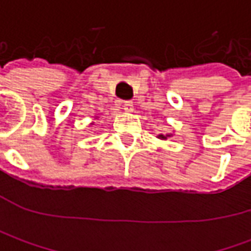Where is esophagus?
Here are the masks:
<instances>
[{
	"label": "esophagus",
	"mask_w": 251,
	"mask_h": 251,
	"mask_svg": "<svg viewBox=\"0 0 251 251\" xmlns=\"http://www.w3.org/2000/svg\"><path fill=\"white\" fill-rule=\"evenodd\" d=\"M123 109H124L126 113H132V111H134V104H132V101H124Z\"/></svg>",
	"instance_id": "1"
}]
</instances>
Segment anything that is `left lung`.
Instances as JSON below:
<instances>
[{"label":"left lung","instance_id":"obj_1","mask_svg":"<svg viewBox=\"0 0 251 251\" xmlns=\"http://www.w3.org/2000/svg\"><path fill=\"white\" fill-rule=\"evenodd\" d=\"M173 137V134H170V132H168V134H159L156 138H159L160 141H166L168 138H172Z\"/></svg>","mask_w":251,"mask_h":251}]
</instances>
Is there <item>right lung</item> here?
I'll use <instances>...</instances> for the list:
<instances>
[{
  "instance_id": "obj_1",
  "label": "right lung",
  "mask_w": 251,
  "mask_h": 251,
  "mask_svg": "<svg viewBox=\"0 0 251 251\" xmlns=\"http://www.w3.org/2000/svg\"><path fill=\"white\" fill-rule=\"evenodd\" d=\"M98 119H99V117H98V116H95V117H93V120H98ZM89 126H93V123H91V124H89Z\"/></svg>"
}]
</instances>
